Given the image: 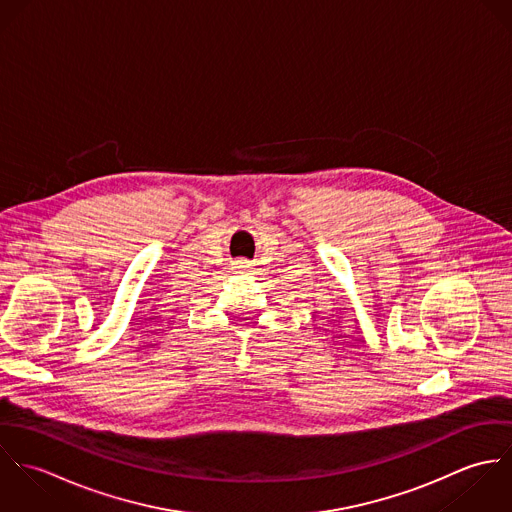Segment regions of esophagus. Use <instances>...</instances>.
Masks as SVG:
<instances>
[{"mask_svg": "<svg viewBox=\"0 0 512 512\" xmlns=\"http://www.w3.org/2000/svg\"><path fill=\"white\" fill-rule=\"evenodd\" d=\"M234 270H238V272H248V270H250V262L238 260V262H234Z\"/></svg>", "mask_w": 512, "mask_h": 512, "instance_id": "34e87169", "label": "esophagus"}]
</instances>
